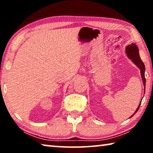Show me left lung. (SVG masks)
<instances>
[{
	"label": "left lung",
	"instance_id": "8db88e82",
	"mask_svg": "<svg viewBox=\"0 0 153 153\" xmlns=\"http://www.w3.org/2000/svg\"><path fill=\"white\" fill-rule=\"evenodd\" d=\"M126 53L128 57L129 58V59H131V60L133 61V63H135L136 65L138 66L140 68V71H141L140 74H141L142 82H143L144 86H145V85H146V78H145V76H144L145 66H144V63L141 60L140 56L138 46H136V45L134 43H132V44H131V45L127 46V47L126 48ZM141 102H140V103L138 107L137 108L136 111H135V113H134V114H135L137 111H138L140 106V105H141ZM134 114L131 116V117H132V116L134 115Z\"/></svg>",
	"mask_w": 153,
	"mask_h": 153
}]
</instances>
